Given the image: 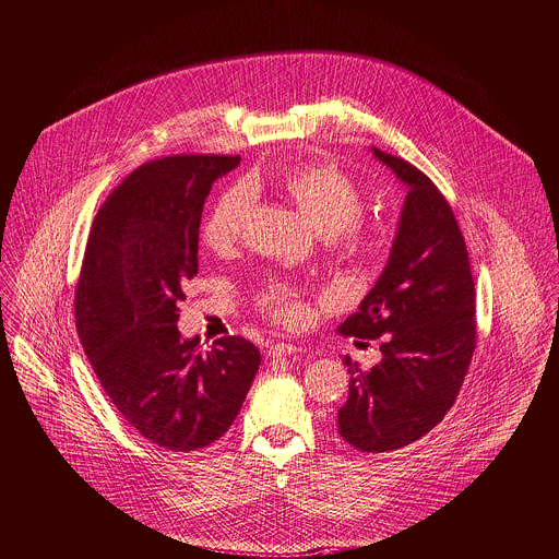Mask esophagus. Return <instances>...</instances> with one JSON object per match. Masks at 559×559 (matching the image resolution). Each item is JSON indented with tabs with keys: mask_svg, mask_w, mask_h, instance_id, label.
Masks as SVG:
<instances>
[{
	"mask_svg": "<svg viewBox=\"0 0 559 559\" xmlns=\"http://www.w3.org/2000/svg\"><path fill=\"white\" fill-rule=\"evenodd\" d=\"M298 350H300V346H296V344L276 342V344H272V346H270L267 355H270V357H283V355H292V353H298Z\"/></svg>",
	"mask_w": 559,
	"mask_h": 559,
	"instance_id": "1",
	"label": "esophagus"
}]
</instances>
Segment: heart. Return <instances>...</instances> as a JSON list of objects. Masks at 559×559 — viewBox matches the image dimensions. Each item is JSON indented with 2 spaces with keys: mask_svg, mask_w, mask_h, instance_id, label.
Wrapping results in <instances>:
<instances>
[{
  "mask_svg": "<svg viewBox=\"0 0 559 559\" xmlns=\"http://www.w3.org/2000/svg\"><path fill=\"white\" fill-rule=\"evenodd\" d=\"M283 186L300 213L324 235L329 248L344 254H368L373 235L359 224L364 198L357 183L335 164H298L285 170ZM252 209V189L248 183L224 191L202 224V239L215 252H226L241 239ZM259 309L283 324H296L305 316L300 289L289 283L270 281L257 292Z\"/></svg>",
  "mask_w": 559,
  "mask_h": 559,
  "instance_id": "b5f03b06",
  "label": "heart"
}]
</instances>
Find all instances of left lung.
Instances as JSON below:
<instances>
[{
  "label": "left lung",
  "instance_id": "left-lung-1",
  "mask_svg": "<svg viewBox=\"0 0 559 559\" xmlns=\"http://www.w3.org/2000/svg\"><path fill=\"white\" fill-rule=\"evenodd\" d=\"M408 186L389 265L337 329L378 340L382 361L364 370L348 355L340 437L359 452L411 445L454 406L476 348V292L459 222L432 183L404 157L373 148Z\"/></svg>",
  "mask_w": 559,
  "mask_h": 559
}]
</instances>
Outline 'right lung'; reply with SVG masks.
Segmentation results:
<instances>
[{
	"label": "right lung",
	"instance_id": "right-lung-1",
	"mask_svg": "<svg viewBox=\"0 0 559 559\" xmlns=\"http://www.w3.org/2000/svg\"><path fill=\"white\" fill-rule=\"evenodd\" d=\"M239 159L168 155L135 168L98 209L76 283V331L103 391L140 437L170 452L219 441L261 364L241 335L204 348L177 331L204 202Z\"/></svg>",
	"mask_w": 559,
	"mask_h": 559
}]
</instances>
